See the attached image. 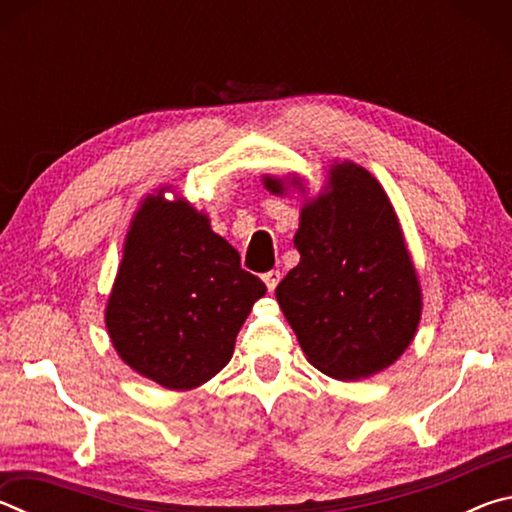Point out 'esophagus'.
Here are the masks:
<instances>
[{"mask_svg":"<svg viewBox=\"0 0 512 512\" xmlns=\"http://www.w3.org/2000/svg\"><path fill=\"white\" fill-rule=\"evenodd\" d=\"M280 277H282V273L280 271H268V273H264V284H266V289L268 291H275V287L277 284H280Z\"/></svg>","mask_w":512,"mask_h":512,"instance_id":"34e87169","label":"esophagus"}]
</instances>
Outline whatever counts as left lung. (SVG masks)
<instances>
[{
  "label": "left lung",
  "mask_w": 512,
  "mask_h": 512,
  "mask_svg": "<svg viewBox=\"0 0 512 512\" xmlns=\"http://www.w3.org/2000/svg\"><path fill=\"white\" fill-rule=\"evenodd\" d=\"M275 196L307 187L298 173L262 176ZM300 262L275 298L311 366L341 381L368 379L402 357L422 318V287L386 189L352 160H332L305 198L293 237Z\"/></svg>",
  "instance_id": "obj_1"
}]
</instances>
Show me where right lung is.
<instances>
[{
  "label": "right lung",
  "mask_w": 512,
  "mask_h": 512,
  "mask_svg": "<svg viewBox=\"0 0 512 512\" xmlns=\"http://www.w3.org/2000/svg\"><path fill=\"white\" fill-rule=\"evenodd\" d=\"M146 194L128 225L106 302V329L119 359L169 391H194L228 366L241 325L264 282L210 216L173 196Z\"/></svg>",
  "instance_id": "obj_1"
}]
</instances>
